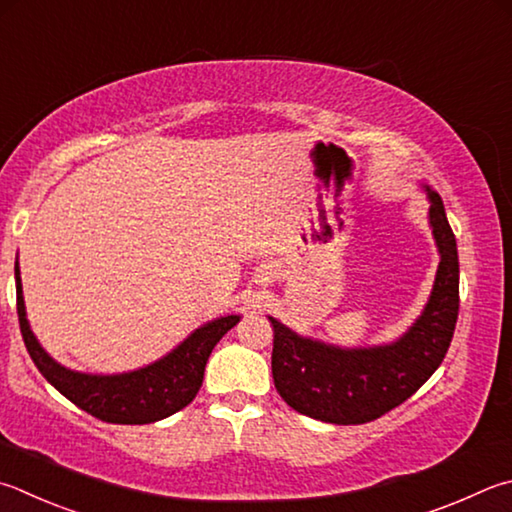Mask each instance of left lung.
<instances>
[{
    "label": "left lung",
    "mask_w": 512,
    "mask_h": 512,
    "mask_svg": "<svg viewBox=\"0 0 512 512\" xmlns=\"http://www.w3.org/2000/svg\"><path fill=\"white\" fill-rule=\"evenodd\" d=\"M425 192L441 262L430 300L401 338L380 347L342 349L297 336L268 318L275 331V389L295 412L336 425L376 421L405 403L439 369L457 327L459 255L441 197L427 185Z\"/></svg>",
    "instance_id": "left-lung-1"
}]
</instances>
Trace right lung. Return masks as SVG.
<instances>
[{
	"label": "right lung",
	"instance_id": "add662e5",
	"mask_svg": "<svg viewBox=\"0 0 512 512\" xmlns=\"http://www.w3.org/2000/svg\"><path fill=\"white\" fill-rule=\"evenodd\" d=\"M15 288L17 318H20L24 345L40 374L80 410L105 423L118 425L154 423L190 405L203 383V371H206L212 349L241 318V315H226V318L206 322L167 356L136 371L114 376L82 374V371H73L55 362L33 336L29 320H26L22 277L17 262Z\"/></svg>",
	"mask_w": 512,
	"mask_h": 512
}]
</instances>
